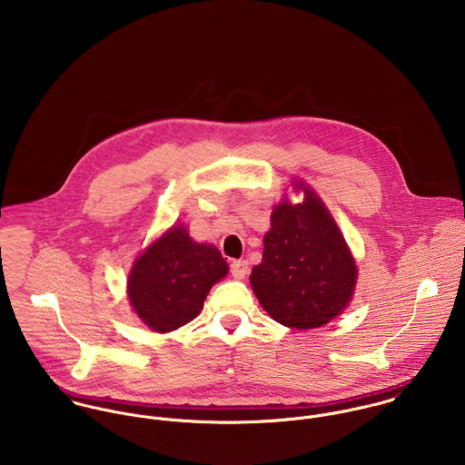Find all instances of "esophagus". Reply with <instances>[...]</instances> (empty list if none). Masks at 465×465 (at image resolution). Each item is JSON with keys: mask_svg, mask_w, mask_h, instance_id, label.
I'll return each mask as SVG.
<instances>
[{"mask_svg": "<svg viewBox=\"0 0 465 465\" xmlns=\"http://www.w3.org/2000/svg\"><path fill=\"white\" fill-rule=\"evenodd\" d=\"M249 262L245 260H238V262H232L231 263V273L234 279H245L249 275Z\"/></svg>", "mask_w": 465, "mask_h": 465, "instance_id": "34e87169", "label": "esophagus"}]
</instances>
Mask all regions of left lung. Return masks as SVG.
<instances>
[{
    "label": "left lung",
    "instance_id": "8db88e82",
    "mask_svg": "<svg viewBox=\"0 0 465 465\" xmlns=\"http://www.w3.org/2000/svg\"><path fill=\"white\" fill-rule=\"evenodd\" d=\"M304 203H279L265 234L263 262L251 284L266 313L293 330L328 324L351 301L354 260L322 200L306 188Z\"/></svg>",
    "mask_w": 465,
    "mask_h": 465
}]
</instances>
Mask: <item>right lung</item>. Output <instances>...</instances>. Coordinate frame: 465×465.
<instances>
[{
	"label": "right lung",
	"instance_id": "1",
	"mask_svg": "<svg viewBox=\"0 0 465 465\" xmlns=\"http://www.w3.org/2000/svg\"><path fill=\"white\" fill-rule=\"evenodd\" d=\"M227 270L218 249L195 243L186 229L172 227L134 263V312L153 331H173L199 315L211 286Z\"/></svg>",
	"mask_w": 465,
	"mask_h": 465
}]
</instances>
